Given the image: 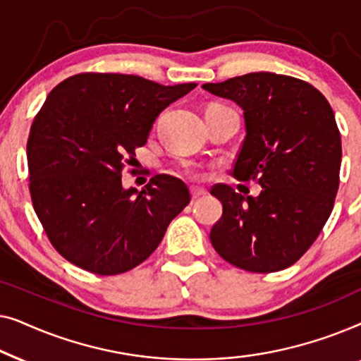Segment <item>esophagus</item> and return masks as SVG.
Masks as SVG:
<instances>
[{
	"instance_id": "esophagus-1",
	"label": "esophagus",
	"mask_w": 361,
	"mask_h": 361,
	"mask_svg": "<svg viewBox=\"0 0 361 361\" xmlns=\"http://www.w3.org/2000/svg\"><path fill=\"white\" fill-rule=\"evenodd\" d=\"M190 194H192V199H200V197H204L207 194L205 189H202V187H190Z\"/></svg>"
}]
</instances>
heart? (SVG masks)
I'll return each mask as SVG.
<instances>
[{"label": "heart", "mask_w": 361, "mask_h": 361, "mask_svg": "<svg viewBox=\"0 0 361 361\" xmlns=\"http://www.w3.org/2000/svg\"><path fill=\"white\" fill-rule=\"evenodd\" d=\"M184 172L187 176L194 177V179H199V177H202V172L199 171V167H195L192 164H184Z\"/></svg>", "instance_id": "obj_1"}]
</instances>
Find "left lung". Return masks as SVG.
<instances>
[{
    "mask_svg": "<svg viewBox=\"0 0 361 361\" xmlns=\"http://www.w3.org/2000/svg\"><path fill=\"white\" fill-rule=\"evenodd\" d=\"M202 88L241 106L246 136L233 176L263 187L258 197H243L226 184L212 187L224 205L212 245L251 273L289 268L322 231L338 190L342 141L332 106L310 83L273 72Z\"/></svg>",
    "mask_w": 361,
    "mask_h": 361,
    "instance_id": "left-lung-1",
    "label": "left lung"
}]
</instances>
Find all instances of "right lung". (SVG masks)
Listing matches in <instances>:
<instances>
[{"instance_id":"add662e5","label":"right lung","mask_w":361,"mask_h":361,"mask_svg":"<svg viewBox=\"0 0 361 361\" xmlns=\"http://www.w3.org/2000/svg\"><path fill=\"white\" fill-rule=\"evenodd\" d=\"M197 83L161 85L123 73H77L59 83L27 140L29 192L54 248L93 274L126 273L151 256L190 202L159 174L137 192L121 171L146 145L159 113Z\"/></svg>"}]
</instances>
